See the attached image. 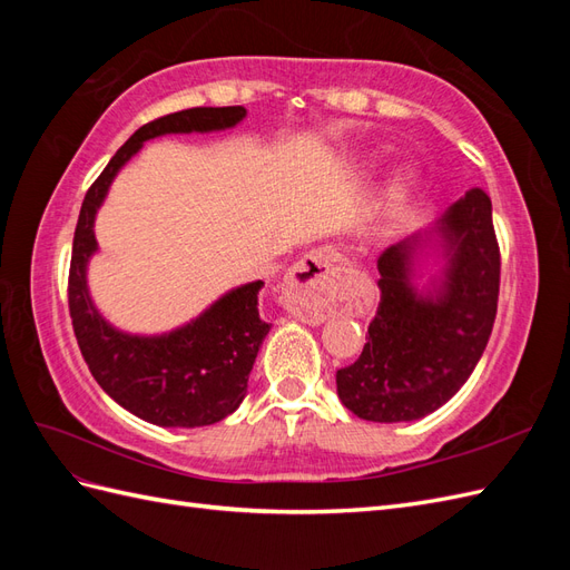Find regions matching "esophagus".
I'll return each mask as SVG.
<instances>
[{
  "instance_id": "esophagus-1",
  "label": "esophagus",
  "mask_w": 570,
  "mask_h": 570,
  "mask_svg": "<svg viewBox=\"0 0 570 570\" xmlns=\"http://www.w3.org/2000/svg\"><path fill=\"white\" fill-rule=\"evenodd\" d=\"M342 264V254L321 247L308 252L304 258L289 268L285 278V289L289 297V308L306 323H323L325 312L321 306V299L331 289L335 275Z\"/></svg>"
}]
</instances>
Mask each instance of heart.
Here are the masks:
<instances>
[{
	"label": "heart",
	"instance_id": "obj_1",
	"mask_svg": "<svg viewBox=\"0 0 570 570\" xmlns=\"http://www.w3.org/2000/svg\"><path fill=\"white\" fill-rule=\"evenodd\" d=\"M406 187H409V180H406V178H400V180L394 183V195H396V197L404 195V193H406Z\"/></svg>",
	"mask_w": 570,
	"mask_h": 570
}]
</instances>
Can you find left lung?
<instances>
[{
	"label": "left lung",
	"instance_id": "8db88e82",
	"mask_svg": "<svg viewBox=\"0 0 570 570\" xmlns=\"http://www.w3.org/2000/svg\"><path fill=\"white\" fill-rule=\"evenodd\" d=\"M450 266L435 297L409 285L419 239L377 256L381 304L364 352L335 373L342 404L364 421H416L450 402L488 347L499 299L502 254L492 202L473 187L442 218Z\"/></svg>",
	"mask_w": 570,
	"mask_h": 570
}]
</instances>
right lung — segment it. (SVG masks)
Here are the masks:
<instances>
[{"instance_id": "obj_1", "label": "right lung", "mask_w": 570, "mask_h": 570, "mask_svg": "<svg viewBox=\"0 0 570 570\" xmlns=\"http://www.w3.org/2000/svg\"><path fill=\"white\" fill-rule=\"evenodd\" d=\"M243 107H197L149 120L120 147L82 199L68 271V312L80 354L99 387L137 419L166 428L218 423L245 400L254 358L271 325L258 316L262 281L228 292L180 331L161 337L118 333L97 314L85 285V266L97 249L95 214L107 189L145 140L166 132L233 128Z\"/></svg>"}]
</instances>
